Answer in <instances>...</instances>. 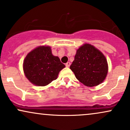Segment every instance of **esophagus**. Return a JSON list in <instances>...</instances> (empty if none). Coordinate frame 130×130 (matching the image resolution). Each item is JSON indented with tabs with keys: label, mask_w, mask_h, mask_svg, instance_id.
<instances>
[{
	"label": "esophagus",
	"mask_w": 130,
	"mask_h": 130,
	"mask_svg": "<svg viewBox=\"0 0 130 130\" xmlns=\"http://www.w3.org/2000/svg\"><path fill=\"white\" fill-rule=\"evenodd\" d=\"M70 65H71V63H70V62H67V63L65 64V65H66V67H69L70 66Z\"/></svg>",
	"instance_id": "1"
}]
</instances>
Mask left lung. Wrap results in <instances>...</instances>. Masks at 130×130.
I'll list each match as a JSON object with an SVG mask.
<instances>
[{
	"label": "left lung",
	"instance_id": "obj_1",
	"mask_svg": "<svg viewBox=\"0 0 130 130\" xmlns=\"http://www.w3.org/2000/svg\"><path fill=\"white\" fill-rule=\"evenodd\" d=\"M70 68L77 79L88 87L103 83L108 71V62L103 54L87 43L77 50Z\"/></svg>",
	"mask_w": 130,
	"mask_h": 130
}]
</instances>
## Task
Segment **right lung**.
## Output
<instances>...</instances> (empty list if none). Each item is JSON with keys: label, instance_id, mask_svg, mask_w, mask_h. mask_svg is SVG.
<instances>
[{"label": "right lung", "instance_id": "1", "mask_svg": "<svg viewBox=\"0 0 130 130\" xmlns=\"http://www.w3.org/2000/svg\"><path fill=\"white\" fill-rule=\"evenodd\" d=\"M65 67L58 57L53 56L50 46L34 49L23 62L25 76L31 83L38 86H45L56 80Z\"/></svg>", "mask_w": 130, "mask_h": 130}]
</instances>
